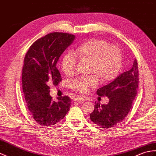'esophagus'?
<instances>
[{
	"instance_id": "1",
	"label": "esophagus",
	"mask_w": 156,
	"mask_h": 156,
	"mask_svg": "<svg viewBox=\"0 0 156 156\" xmlns=\"http://www.w3.org/2000/svg\"><path fill=\"white\" fill-rule=\"evenodd\" d=\"M74 100H75V101H78V102L79 103H82V102H84V98L83 97V96H77V97L75 98Z\"/></svg>"
}]
</instances>
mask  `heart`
Returning a JSON list of instances; mask_svg holds the SVG:
<instances>
[{"instance_id":"1","label":"heart","mask_w":156,"mask_h":156,"mask_svg":"<svg viewBox=\"0 0 156 156\" xmlns=\"http://www.w3.org/2000/svg\"><path fill=\"white\" fill-rule=\"evenodd\" d=\"M67 52L62 60V69L68 76L74 75L77 61L75 56L82 62H88V73L74 80L72 88L85 93L95 87L99 79L106 83L113 80L121 69L122 54L119 47L110 45L102 39L92 38L79 45L74 51Z\"/></svg>"}]
</instances>
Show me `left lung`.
Returning <instances> with one entry per match:
<instances>
[{
	"label": "left lung",
	"mask_w": 156,
	"mask_h": 156,
	"mask_svg": "<svg viewBox=\"0 0 156 156\" xmlns=\"http://www.w3.org/2000/svg\"><path fill=\"white\" fill-rule=\"evenodd\" d=\"M138 66L136 59L131 69L119 75L114 81L97 90L100 96L109 98L108 104L95 102L90 114L91 120L102 128L114 127L124 120L131 109L139 84Z\"/></svg>",
	"instance_id": "left-lung-1"
}]
</instances>
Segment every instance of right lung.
I'll return each mask as SVG.
<instances>
[{"label": "right lung", "instance_id": "1", "mask_svg": "<svg viewBox=\"0 0 156 156\" xmlns=\"http://www.w3.org/2000/svg\"><path fill=\"white\" fill-rule=\"evenodd\" d=\"M74 38L71 34L52 32L36 41L25 55L22 73L24 98L32 118L44 127L57 124L70 110L69 97L54 101L49 93L50 86L62 80L56 63Z\"/></svg>", "mask_w": 156, "mask_h": 156}]
</instances>
